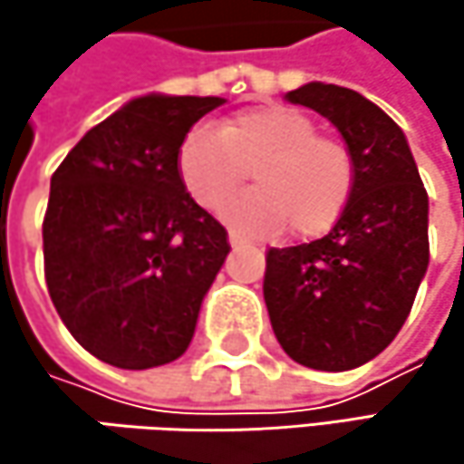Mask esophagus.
<instances>
[{"label":"esophagus","instance_id":"1","mask_svg":"<svg viewBox=\"0 0 464 464\" xmlns=\"http://www.w3.org/2000/svg\"><path fill=\"white\" fill-rule=\"evenodd\" d=\"M228 241H231V246H236V244H244V236L236 231V228H231V231H228Z\"/></svg>","mask_w":464,"mask_h":464}]
</instances>
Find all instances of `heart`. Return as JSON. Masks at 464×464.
<instances>
[{"mask_svg":"<svg viewBox=\"0 0 464 464\" xmlns=\"http://www.w3.org/2000/svg\"><path fill=\"white\" fill-rule=\"evenodd\" d=\"M257 190L231 198L223 218L246 233L301 236L327 231L349 204L354 158L346 141L290 107L268 104L233 115L218 129H196L179 147V174L204 209H218L254 166Z\"/></svg>","mask_w":464,"mask_h":464,"instance_id":"b5f03b06","label":"heart"}]
</instances>
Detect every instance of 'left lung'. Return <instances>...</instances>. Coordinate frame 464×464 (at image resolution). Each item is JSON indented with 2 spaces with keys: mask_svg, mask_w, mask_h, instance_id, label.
Returning <instances> with one entry per match:
<instances>
[{
  "mask_svg": "<svg viewBox=\"0 0 464 464\" xmlns=\"http://www.w3.org/2000/svg\"><path fill=\"white\" fill-rule=\"evenodd\" d=\"M287 102L341 131L354 188L323 238L266 252L263 298L295 362L349 371L384 352L414 306L430 263L427 190L401 126L357 91L309 82Z\"/></svg>",
  "mask_w": 464,
  "mask_h": 464,
  "instance_id": "obj_1",
  "label": "left lung"
}]
</instances>
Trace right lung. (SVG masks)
Masks as SVG:
<instances>
[{
  "instance_id": "right-lung-1",
  "label": "right lung",
  "mask_w": 464,
  "mask_h": 464,
  "mask_svg": "<svg viewBox=\"0 0 464 464\" xmlns=\"http://www.w3.org/2000/svg\"><path fill=\"white\" fill-rule=\"evenodd\" d=\"M218 96H141L93 126L50 179L43 252L50 301L74 341L115 368L177 360L228 231L179 174V147Z\"/></svg>"
}]
</instances>
